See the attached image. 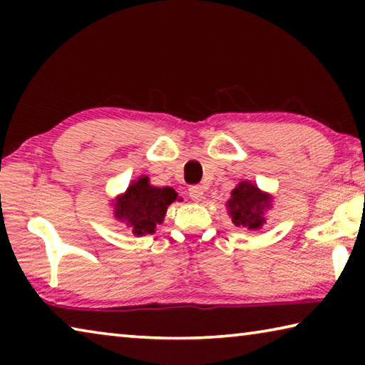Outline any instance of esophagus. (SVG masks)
<instances>
[{"label": "esophagus", "mask_w": 365, "mask_h": 365, "mask_svg": "<svg viewBox=\"0 0 365 365\" xmlns=\"http://www.w3.org/2000/svg\"><path fill=\"white\" fill-rule=\"evenodd\" d=\"M188 195L193 201H200L202 195H205V190H202L201 185H191V187L188 188Z\"/></svg>", "instance_id": "esophagus-1"}]
</instances>
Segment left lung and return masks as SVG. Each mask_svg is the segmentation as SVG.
<instances>
[{"label":"left lung","instance_id":"obj_1","mask_svg":"<svg viewBox=\"0 0 365 365\" xmlns=\"http://www.w3.org/2000/svg\"><path fill=\"white\" fill-rule=\"evenodd\" d=\"M270 197L250 182H242L232 191V197L227 202L232 222L237 227L257 230L264 219V209L269 207Z\"/></svg>","mask_w":365,"mask_h":365}]
</instances>
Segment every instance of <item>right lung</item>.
<instances>
[{
	"label": "right lung",
	"instance_id": "add662e5",
	"mask_svg": "<svg viewBox=\"0 0 365 365\" xmlns=\"http://www.w3.org/2000/svg\"><path fill=\"white\" fill-rule=\"evenodd\" d=\"M177 200L172 188H158L148 183V177H141L119 196L115 202V217L125 222L135 235L153 233L158 224H163L165 211Z\"/></svg>",
	"mask_w": 365,
	"mask_h": 365
}]
</instances>
